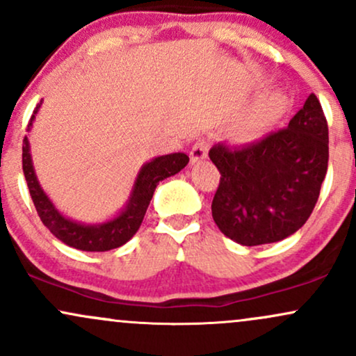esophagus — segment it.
Returning a JSON list of instances; mask_svg holds the SVG:
<instances>
[{
    "instance_id": "esophagus-1",
    "label": "esophagus",
    "mask_w": 356,
    "mask_h": 356,
    "mask_svg": "<svg viewBox=\"0 0 356 356\" xmlns=\"http://www.w3.org/2000/svg\"><path fill=\"white\" fill-rule=\"evenodd\" d=\"M207 150H209V145H207V142L204 140V138H199V140L195 142L194 145H192V149L189 152L192 164L204 161V159L207 157Z\"/></svg>"
}]
</instances>
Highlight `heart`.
Returning <instances> with one entry per match:
<instances>
[{"label": "heart", "mask_w": 356, "mask_h": 356, "mask_svg": "<svg viewBox=\"0 0 356 356\" xmlns=\"http://www.w3.org/2000/svg\"><path fill=\"white\" fill-rule=\"evenodd\" d=\"M284 99L277 93H261L243 107L232 118L231 136L238 140L251 142L268 134L284 112Z\"/></svg>", "instance_id": "obj_1"}]
</instances>
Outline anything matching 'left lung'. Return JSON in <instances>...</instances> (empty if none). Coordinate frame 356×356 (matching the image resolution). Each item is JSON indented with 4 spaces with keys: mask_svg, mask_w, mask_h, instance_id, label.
I'll return each instance as SVG.
<instances>
[{
    "mask_svg": "<svg viewBox=\"0 0 356 356\" xmlns=\"http://www.w3.org/2000/svg\"><path fill=\"white\" fill-rule=\"evenodd\" d=\"M220 172L212 218L224 236L243 244L277 243L308 220L328 170V124L312 93L286 129L246 145L216 144Z\"/></svg>",
    "mask_w": 356,
    "mask_h": 356,
    "instance_id": "8db88e82",
    "label": "left lung"
}]
</instances>
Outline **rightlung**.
Segmentation results:
<instances>
[{"label":"right lung","instance_id":"add662e5","mask_svg":"<svg viewBox=\"0 0 356 356\" xmlns=\"http://www.w3.org/2000/svg\"><path fill=\"white\" fill-rule=\"evenodd\" d=\"M38 108L40 104L33 110V115H31L30 124H28V130L33 125ZM187 162H189V157L182 152L167 154L152 159V161L147 162L138 170V175L132 187V194H130L129 202L120 211V214L107 220V222L81 224L65 218L53 206L50 197L44 194L33 169L30 142H28L26 136L23 138V174L24 179H26L28 189H30V195L33 199L40 219H42V222L50 229L55 238H58L67 246L80 249V251L100 252L124 246L127 241L132 238L138 231V227H140L157 184L170 177V175L181 172L184 167L187 165Z\"/></svg>","mask_w":356,"mask_h":356}]
</instances>
